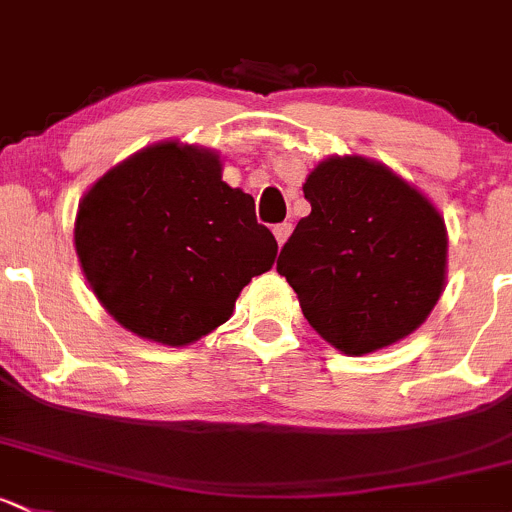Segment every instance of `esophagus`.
<instances>
[{
	"label": "esophagus",
	"instance_id": "34e87169",
	"mask_svg": "<svg viewBox=\"0 0 512 512\" xmlns=\"http://www.w3.org/2000/svg\"><path fill=\"white\" fill-rule=\"evenodd\" d=\"M289 235H292V223H279V225H274V238H277L279 245H284Z\"/></svg>",
	"mask_w": 512,
	"mask_h": 512
}]
</instances>
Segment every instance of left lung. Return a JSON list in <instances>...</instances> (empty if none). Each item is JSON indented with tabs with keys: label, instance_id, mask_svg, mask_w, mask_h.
<instances>
[{
	"label": "left lung",
	"instance_id": "obj_1",
	"mask_svg": "<svg viewBox=\"0 0 512 512\" xmlns=\"http://www.w3.org/2000/svg\"><path fill=\"white\" fill-rule=\"evenodd\" d=\"M304 198L311 213L279 252L277 272L311 328L346 355L417 331L446 279V228L432 201L363 157L321 161Z\"/></svg>",
	"mask_w": 512,
	"mask_h": 512
}]
</instances>
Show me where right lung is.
Masks as SVG:
<instances>
[{
    "instance_id": "add662e5",
    "label": "right lung",
    "mask_w": 512,
    "mask_h": 512,
    "mask_svg": "<svg viewBox=\"0 0 512 512\" xmlns=\"http://www.w3.org/2000/svg\"><path fill=\"white\" fill-rule=\"evenodd\" d=\"M75 252L107 314L137 336L188 346L230 319L277 240L220 157L159 142L107 171L75 215Z\"/></svg>"
}]
</instances>
